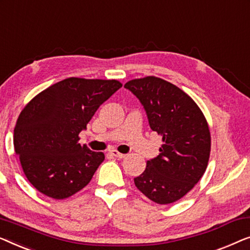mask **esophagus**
Wrapping results in <instances>:
<instances>
[{
  "mask_svg": "<svg viewBox=\"0 0 250 250\" xmlns=\"http://www.w3.org/2000/svg\"><path fill=\"white\" fill-rule=\"evenodd\" d=\"M110 153H111L112 155H113L114 157H117V159H125V154L119 153L118 150H111Z\"/></svg>",
  "mask_w": 250,
  "mask_h": 250,
  "instance_id": "34e87169",
  "label": "esophagus"
}]
</instances>
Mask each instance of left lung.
Returning a JSON list of instances; mask_svg holds the SVG:
<instances>
[{"mask_svg": "<svg viewBox=\"0 0 250 250\" xmlns=\"http://www.w3.org/2000/svg\"><path fill=\"white\" fill-rule=\"evenodd\" d=\"M125 87L140 101L150 129L163 140L159 155L135 178L136 187L161 205L177 202L206 171L210 153L206 119L190 96L157 77L130 80Z\"/></svg>", "mask_w": 250, "mask_h": 250, "instance_id": "left-lung-1", "label": "left lung"}]
</instances>
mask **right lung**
Listing matches in <instances>:
<instances>
[{"mask_svg": "<svg viewBox=\"0 0 250 250\" xmlns=\"http://www.w3.org/2000/svg\"><path fill=\"white\" fill-rule=\"evenodd\" d=\"M121 87L118 80L72 77L50 86L24 106L13 145L24 175L38 191L64 199L89 184L105 156L80 145L79 133Z\"/></svg>", "mask_w": 250, "mask_h": 250, "instance_id": "add662e5", "label": "right lung"}]
</instances>
